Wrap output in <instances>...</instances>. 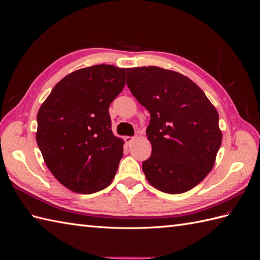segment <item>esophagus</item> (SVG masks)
<instances>
[{
  "label": "esophagus",
  "mask_w": 260,
  "mask_h": 260,
  "mask_svg": "<svg viewBox=\"0 0 260 260\" xmlns=\"http://www.w3.org/2000/svg\"><path fill=\"white\" fill-rule=\"evenodd\" d=\"M135 139H136V137H125L124 141H125V143H127V144H130V143L133 142V140H135Z\"/></svg>",
  "instance_id": "1"
}]
</instances>
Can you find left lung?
<instances>
[{
    "label": "left lung",
    "instance_id": "left-lung-1",
    "mask_svg": "<svg viewBox=\"0 0 260 260\" xmlns=\"http://www.w3.org/2000/svg\"><path fill=\"white\" fill-rule=\"evenodd\" d=\"M127 85L151 115L145 178L164 193L190 191L214 167L221 145L217 109L198 84L174 70L128 68Z\"/></svg>",
    "mask_w": 260,
    "mask_h": 260
}]
</instances>
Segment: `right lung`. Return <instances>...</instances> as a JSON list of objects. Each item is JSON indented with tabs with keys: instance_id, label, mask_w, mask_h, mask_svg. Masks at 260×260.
Listing matches in <instances>:
<instances>
[{
	"instance_id": "obj_1",
	"label": "right lung",
	"mask_w": 260,
	"mask_h": 260,
	"mask_svg": "<svg viewBox=\"0 0 260 260\" xmlns=\"http://www.w3.org/2000/svg\"><path fill=\"white\" fill-rule=\"evenodd\" d=\"M124 84V68H82L62 78L39 109L38 146L70 191L91 194L112 183L124 142L114 136L108 108Z\"/></svg>"
}]
</instances>
